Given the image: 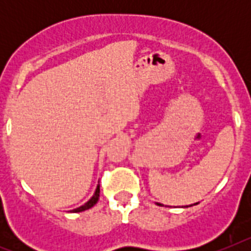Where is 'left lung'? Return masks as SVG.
<instances>
[{
  "label": "left lung",
  "instance_id": "1",
  "mask_svg": "<svg viewBox=\"0 0 251 251\" xmlns=\"http://www.w3.org/2000/svg\"><path fill=\"white\" fill-rule=\"evenodd\" d=\"M157 205H161V203H158V202H157ZM195 205H197V203H195ZM162 206V205H161ZM192 206V205H191ZM186 207H188V206H186Z\"/></svg>",
  "mask_w": 251,
  "mask_h": 251
}]
</instances>
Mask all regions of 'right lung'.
Instances as JSON below:
<instances>
[{"label": "right lung", "instance_id": "1", "mask_svg": "<svg viewBox=\"0 0 251 251\" xmlns=\"http://www.w3.org/2000/svg\"><path fill=\"white\" fill-rule=\"evenodd\" d=\"M99 194H100V188H99V185H98V187H97V190H95V192H94V195H93L92 199H90V200L88 201L86 203H84L83 206H80V207H77V208H75V210H73V212H81V211H85V210H89L90 207H93L95 203L98 202Z\"/></svg>", "mask_w": 251, "mask_h": 251}]
</instances>
